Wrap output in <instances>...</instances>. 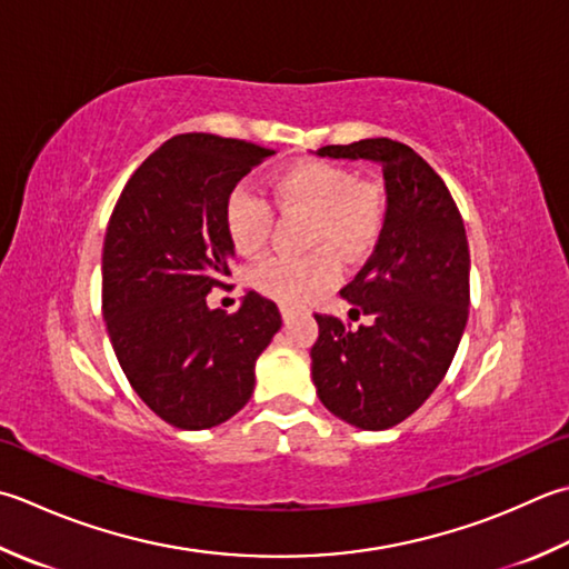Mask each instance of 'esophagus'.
Segmentation results:
<instances>
[{
  "label": "esophagus",
  "mask_w": 569,
  "mask_h": 569,
  "mask_svg": "<svg viewBox=\"0 0 569 569\" xmlns=\"http://www.w3.org/2000/svg\"><path fill=\"white\" fill-rule=\"evenodd\" d=\"M281 316H283V322L288 326V322H293V318H296V310H293V308H288V306H281Z\"/></svg>",
  "instance_id": "1"
}]
</instances>
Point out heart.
<instances>
[{
	"label": "heart",
	"mask_w": 569,
	"mask_h": 569,
	"mask_svg": "<svg viewBox=\"0 0 569 569\" xmlns=\"http://www.w3.org/2000/svg\"><path fill=\"white\" fill-rule=\"evenodd\" d=\"M273 202L283 214L310 217L308 247H328L342 259L362 253L382 227V194L372 184H358L352 172L330 162H300L278 172L271 182ZM273 209L251 187H233L224 202V227L231 247L241 256L263 249L271 233ZM330 251L306 259H271L253 266L251 283L259 293L298 306L326 293L338 281Z\"/></svg>",
	"instance_id": "1"
}]
</instances>
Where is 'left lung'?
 Wrapping results in <instances>:
<instances>
[{
    "label": "left lung",
    "instance_id": "obj_1",
    "mask_svg": "<svg viewBox=\"0 0 569 569\" xmlns=\"http://www.w3.org/2000/svg\"><path fill=\"white\" fill-rule=\"evenodd\" d=\"M316 154L375 162L385 177V227L340 296L348 328L316 316L313 385L332 415L358 429L397 427L427 402L459 348L469 318V241L447 184L419 154L389 138L326 144Z\"/></svg>",
    "mask_w": 569,
    "mask_h": 569
}]
</instances>
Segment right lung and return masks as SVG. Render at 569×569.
I'll return each mask as SVG.
<instances>
[{
    "label": "right lung",
    "mask_w": 569,
    "mask_h": 569,
    "mask_svg": "<svg viewBox=\"0 0 569 569\" xmlns=\"http://www.w3.org/2000/svg\"><path fill=\"white\" fill-rule=\"evenodd\" d=\"M273 150L187 132L130 177L103 243V318L138 397L187 431L224 425L249 402L256 360L281 330L273 300L247 291L237 313L209 308L233 247L224 202Z\"/></svg>",
    "instance_id": "right-lung-1"
}]
</instances>
